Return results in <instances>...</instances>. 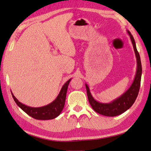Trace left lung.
I'll return each mask as SVG.
<instances>
[{
  "mask_svg": "<svg viewBox=\"0 0 151 151\" xmlns=\"http://www.w3.org/2000/svg\"><path fill=\"white\" fill-rule=\"evenodd\" d=\"M127 32L128 33L129 37H130L137 60V70L135 76H134V80L130 87L122 95H121L117 98L113 99L112 101L109 103H102L95 99L91 93L90 89H89L88 84L86 83L87 94H88L89 104L95 111L102 115L108 116V117H115V116L122 114L133 105L135 101L137 96H138L140 86H141L142 75L141 58H140L139 54L137 50L133 36H132L129 30H127Z\"/></svg>",
  "mask_w": 151,
  "mask_h": 151,
  "instance_id": "1",
  "label": "left lung"
}]
</instances>
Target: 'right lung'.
<instances>
[{
  "mask_svg": "<svg viewBox=\"0 0 151 151\" xmlns=\"http://www.w3.org/2000/svg\"><path fill=\"white\" fill-rule=\"evenodd\" d=\"M71 79L68 80L63 84L62 89L60 91L59 94L58 95L54 101L52 103L47 104L44 106L40 107H30L28 105H24L20 102L16 98L12 92L11 91L13 99L17 105L21 109L23 110L26 113H27L30 117L38 120H50L56 118L60 115L61 112L62 111L65 105L66 93L68 88V85L70 83Z\"/></svg>",
  "mask_w": 151,
  "mask_h": 151,
  "instance_id": "right-lung-1",
  "label": "right lung"
}]
</instances>
